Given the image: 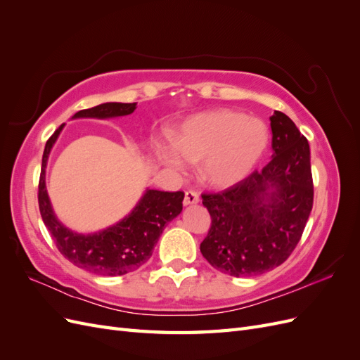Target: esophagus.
<instances>
[{"label":"esophagus","mask_w":360,"mask_h":360,"mask_svg":"<svg viewBox=\"0 0 360 360\" xmlns=\"http://www.w3.org/2000/svg\"><path fill=\"white\" fill-rule=\"evenodd\" d=\"M200 201V195L193 191H186L184 192V200L183 204L184 205H192V204H197Z\"/></svg>","instance_id":"1"}]
</instances>
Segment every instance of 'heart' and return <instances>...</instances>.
Returning a JSON list of instances; mask_svg holds the SVG:
<instances>
[{
	"instance_id": "obj_1",
	"label": "heart",
	"mask_w": 360,
	"mask_h": 360,
	"mask_svg": "<svg viewBox=\"0 0 360 360\" xmlns=\"http://www.w3.org/2000/svg\"><path fill=\"white\" fill-rule=\"evenodd\" d=\"M171 146L158 144L156 156L172 171L200 162V177L213 188L242 181L263 159L269 129L263 120L233 110L193 114L171 130Z\"/></svg>"
}]
</instances>
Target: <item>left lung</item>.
Listing matches in <instances>:
<instances>
[{"label":"left lung","mask_w":360,"mask_h":360,"mask_svg":"<svg viewBox=\"0 0 360 360\" xmlns=\"http://www.w3.org/2000/svg\"><path fill=\"white\" fill-rule=\"evenodd\" d=\"M274 156L261 171L221 193H204L212 217L202 257L230 276H257L281 266L299 243L312 210L308 139L284 112L270 117Z\"/></svg>","instance_id":"left-lung-1"}]
</instances>
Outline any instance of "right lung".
<instances>
[{"label":"right lung","instance_id":"right-lung-1","mask_svg":"<svg viewBox=\"0 0 360 360\" xmlns=\"http://www.w3.org/2000/svg\"><path fill=\"white\" fill-rule=\"evenodd\" d=\"M136 103L106 102L76 112L75 118H117L132 114ZM61 124L48 139L41 158L39 181V209L60 252L76 267L102 276H122L138 270L153 254L163 228L183 210V192L147 189L122 221L97 233L82 234L68 228L53 213L46 191V165L51 150L58 139Z\"/></svg>","mask_w":360,"mask_h":360}]
</instances>
